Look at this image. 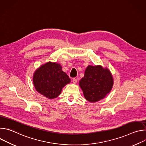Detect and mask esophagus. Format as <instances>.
I'll list each match as a JSON object with an SVG mask.
<instances>
[{
	"label": "esophagus",
	"instance_id": "obj_1",
	"mask_svg": "<svg viewBox=\"0 0 146 146\" xmlns=\"http://www.w3.org/2000/svg\"><path fill=\"white\" fill-rule=\"evenodd\" d=\"M77 81H78L77 78H73V80H72V81H73L74 84H76V83L77 82Z\"/></svg>",
	"mask_w": 146,
	"mask_h": 146
}]
</instances>
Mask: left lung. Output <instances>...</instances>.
Segmentation results:
<instances>
[{
  "label": "left lung",
  "mask_w": 146,
  "mask_h": 146,
  "mask_svg": "<svg viewBox=\"0 0 146 146\" xmlns=\"http://www.w3.org/2000/svg\"><path fill=\"white\" fill-rule=\"evenodd\" d=\"M114 84L111 72L101 65H88L79 85L85 98L95 103L105 98L111 91Z\"/></svg>",
  "instance_id": "obj_1"
}]
</instances>
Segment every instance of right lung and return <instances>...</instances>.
I'll list each match as a JSON object with an SVG mask.
<instances>
[{
	"label": "right lung",
	"mask_w": 146,
	"mask_h": 146,
	"mask_svg": "<svg viewBox=\"0 0 146 146\" xmlns=\"http://www.w3.org/2000/svg\"><path fill=\"white\" fill-rule=\"evenodd\" d=\"M33 82L38 93L52 99L61 94L62 88L70 82V79L59 64L48 62L35 70Z\"/></svg>",
	"instance_id": "right-lung-1"
}]
</instances>
